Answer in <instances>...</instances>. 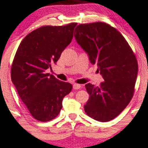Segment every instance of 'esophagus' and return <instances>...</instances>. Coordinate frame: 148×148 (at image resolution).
<instances>
[{
    "label": "esophagus",
    "mask_w": 148,
    "mask_h": 148,
    "mask_svg": "<svg viewBox=\"0 0 148 148\" xmlns=\"http://www.w3.org/2000/svg\"><path fill=\"white\" fill-rule=\"evenodd\" d=\"M80 87H81V85L79 84H73V89L74 90H79V89H80Z\"/></svg>",
    "instance_id": "obj_1"
}]
</instances>
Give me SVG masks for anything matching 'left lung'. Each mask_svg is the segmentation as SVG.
<instances>
[{"mask_svg": "<svg viewBox=\"0 0 148 148\" xmlns=\"http://www.w3.org/2000/svg\"><path fill=\"white\" fill-rule=\"evenodd\" d=\"M74 33L77 43L90 62L97 64L104 79L99 87L85 85L90 97L84 111L96 121H110L132 98L138 73L137 58L122 34L106 23L79 24Z\"/></svg>", "mask_w": 148, "mask_h": 148, "instance_id": "obj_1", "label": "left lung"}]
</instances>
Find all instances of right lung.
Listing matches in <instances>:
<instances>
[{"label": "right lung", "mask_w": 148, "mask_h": 148, "mask_svg": "<svg viewBox=\"0 0 148 148\" xmlns=\"http://www.w3.org/2000/svg\"><path fill=\"white\" fill-rule=\"evenodd\" d=\"M77 23L43 26L23 39L11 66L12 82L20 98L35 119L45 122L55 119L62 100L72 90L69 82L45 72L58 61L71 42Z\"/></svg>", "instance_id": "right-lung-1"}]
</instances>
